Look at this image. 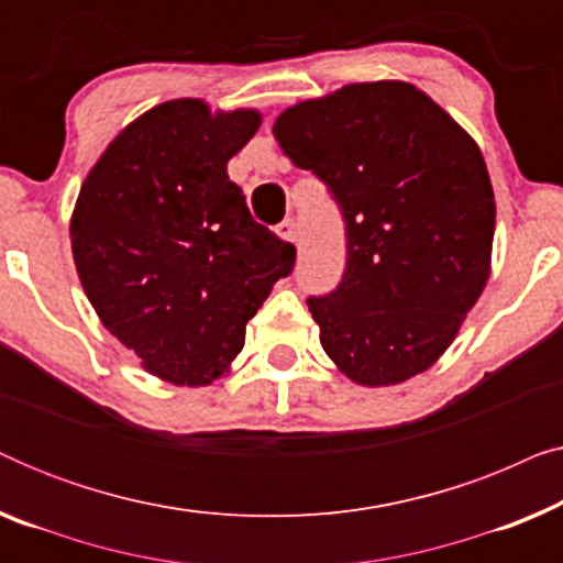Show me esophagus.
<instances>
[{"instance_id": "obj_1", "label": "esophagus", "mask_w": 563, "mask_h": 563, "mask_svg": "<svg viewBox=\"0 0 563 563\" xmlns=\"http://www.w3.org/2000/svg\"><path fill=\"white\" fill-rule=\"evenodd\" d=\"M276 235H279L282 241L295 243V241H297V225H295V220H284L282 225H276Z\"/></svg>"}]
</instances>
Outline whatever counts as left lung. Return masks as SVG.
Segmentation results:
<instances>
[{"mask_svg":"<svg viewBox=\"0 0 563 563\" xmlns=\"http://www.w3.org/2000/svg\"><path fill=\"white\" fill-rule=\"evenodd\" d=\"M274 135L345 220L343 282L307 299L330 361L361 387L422 374L487 287L495 191L479 145L407 81H364L284 110Z\"/></svg>","mask_w":563,"mask_h":563,"instance_id":"obj_1","label":"left lung"}]
</instances>
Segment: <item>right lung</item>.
Masks as SVG:
<instances>
[{
	"instance_id": "right-lung-1",
	"label": "right lung",
	"mask_w": 563,
	"mask_h": 563,
	"mask_svg": "<svg viewBox=\"0 0 563 563\" xmlns=\"http://www.w3.org/2000/svg\"><path fill=\"white\" fill-rule=\"evenodd\" d=\"M258 110L172 99L107 145L81 184L71 251L102 325L179 387L230 372L249 322L295 266V245L251 218L228 161Z\"/></svg>"
}]
</instances>
